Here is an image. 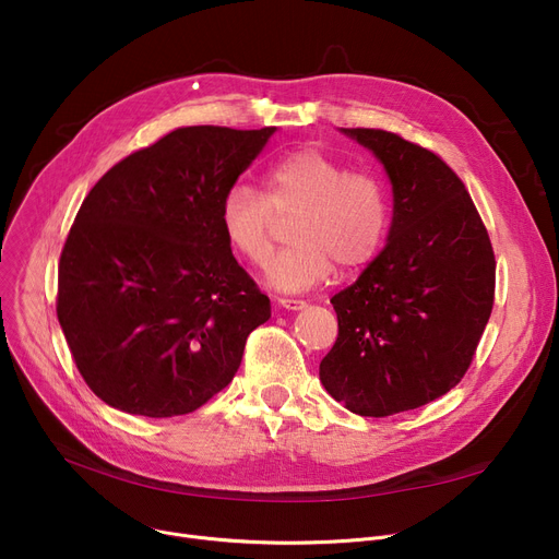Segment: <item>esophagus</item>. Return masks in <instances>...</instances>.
<instances>
[{"label": "esophagus", "mask_w": 559, "mask_h": 559, "mask_svg": "<svg viewBox=\"0 0 559 559\" xmlns=\"http://www.w3.org/2000/svg\"><path fill=\"white\" fill-rule=\"evenodd\" d=\"M276 304H278V308H285V310H304L306 308V301H299V299H278Z\"/></svg>", "instance_id": "1"}]
</instances>
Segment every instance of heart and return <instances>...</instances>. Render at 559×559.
<instances>
[{
    "label": "heart",
    "instance_id": "obj_1",
    "mask_svg": "<svg viewBox=\"0 0 559 559\" xmlns=\"http://www.w3.org/2000/svg\"><path fill=\"white\" fill-rule=\"evenodd\" d=\"M292 215L295 245L270 262L267 281L283 292H306L335 264L354 272L376 258L390 228V199L376 176L348 171L317 146H299L270 167L267 194L235 181L219 201L224 238L251 264L270 260L274 226Z\"/></svg>",
    "mask_w": 559,
    "mask_h": 559
}]
</instances>
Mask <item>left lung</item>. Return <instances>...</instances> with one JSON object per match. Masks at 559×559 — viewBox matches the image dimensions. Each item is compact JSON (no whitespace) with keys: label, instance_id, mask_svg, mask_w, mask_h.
Wrapping results in <instances>:
<instances>
[{"label":"left lung","instance_id":"8db88e82","mask_svg":"<svg viewBox=\"0 0 559 559\" xmlns=\"http://www.w3.org/2000/svg\"><path fill=\"white\" fill-rule=\"evenodd\" d=\"M385 167L388 245L331 299L337 340L319 365L326 392L360 417L421 407L455 388L493 306L496 260L457 174L380 129H342Z\"/></svg>","mask_w":559,"mask_h":559}]
</instances>
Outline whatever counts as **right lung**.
<instances>
[{
  "label": "right lung",
  "mask_w": 559,
  "mask_h": 559,
  "mask_svg": "<svg viewBox=\"0 0 559 559\" xmlns=\"http://www.w3.org/2000/svg\"><path fill=\"white\" fill-rule=\"evenodd\" d=\"M276 127H183L110 167L81 203L58 262L56 314L104 403L194 413L238 371L272 317L219 226L224 190Z\"/></svg>",
  "instance_id": "right-lung-1"
}]
</instances>
